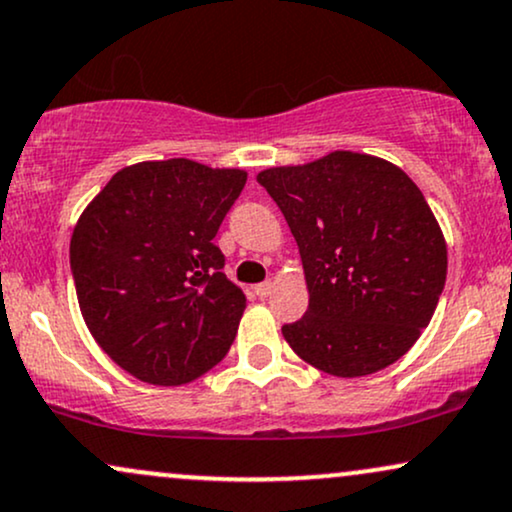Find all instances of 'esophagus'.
Segmentation results:
<instances>
[{"mask_svg":"<svg viewBox=\"0 0 512 512\" xmlns=\"http://www.w3.org/2000/svg\"><path fill=\"white\" fill-rule=\"evenodd\" d=\"M274 291V281H264V283H257L255 286V293L260 295V298H269Z\"/></svg>","mask_w":512,"mask_h":512,"instance_id":"obj_1","label":"esophagus"}]
</instances>
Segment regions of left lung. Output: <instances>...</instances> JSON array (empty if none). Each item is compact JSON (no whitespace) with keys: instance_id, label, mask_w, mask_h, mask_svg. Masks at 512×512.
Wrapping results in <instances>:
<instances>
[{"instance_id":"left-lung-1","label":"left lung","mask_w":512,"mask_h":512,"mask_svg":"<svg viewBox=\"0 0 512 512\" xmlns=\"http://www.w3.org/2000/svg\"><path fill=\"white\" fill-rule=\"evenodd\" d=\"M298 243L310 305L281 334L331 377L400 360L432 322L446 283V238L422 190L396 164L336 150L257 174Z\"/></svg>"}]
</instances>
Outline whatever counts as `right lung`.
Masks as SVG:
<instances>
[{"instance_id": "1", "label": "right lung", "mask_w": 512, "mask_h": 512, "mask_svg": "<svg viewBox=\"0 0 512 512\" xmlns=\"http://www.w3.org/2000/svg\"><path fill=\"white\" fill-rule=\"evenodd\" d=\"M248 181L243 169L193 159L123 166L90 200L71 236L80 315L121 369L181 386L229 353L245 293L212 243Z\"/></svg>"}]
</instances>
